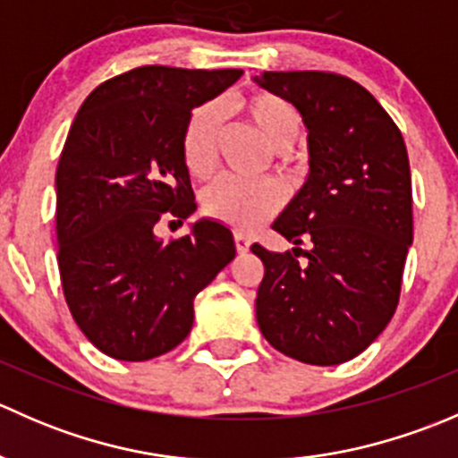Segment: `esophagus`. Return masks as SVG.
<instances>
[{
	"label": "esophagus",
	"mask_w": 458,
	"mask_h": 458,
	"mask_svg": "<svg viewBox=\"0 0 458 458\" xmlns=\"http://www.w3.org/2000/svg\"><path fill=\"white\" fill-rule=\"evenodd\" d=\"M234 246H237L239 255H246V252L250 250V239H248L246 234L237 233V234H234Z\"/></svg>",
	"instance_id": "34e87169"
}]
</instances>
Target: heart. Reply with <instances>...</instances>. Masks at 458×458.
Here are the masks:
<instances>
[{
	"instance_id": "b5f03b06",
	"label": "heart",
	"mask_w": 458,
	"mask_h": 458,
	"mask_svg": "<svg viewBox=\"0 0 458 458\" xmlns=\"http://www.w3.org/2000/svg\"><path fill=\"white\" fill-rule=\"evenodd\" d=\"M237 110L257 128L272 150L285 157L303 131L297 106L285 97L255 90L237 101ZM221 114L215 104H201L188 114L182 132V159L195 179H208L216 168ZM284 191L276 182H239L224 177L208 186L201 195V210L210 219L230 225L239 233L257 228L275 216L284 206Z\"/></svg>"
}]
</instances>
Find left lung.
I'll return each mask as SVG.
<instances>
[{"label":"left lung","instance_id":"8db88e82","mask_svg":"<svg viewBox=\"0 0 458 458\" xmlns=\"http://www.w3.org/2000/svg\"><path fill=\"white\" fill-rule=\"evenodd\" d=\"M255 81L297 106L310 152L306 183L272 224L297 248L252 246L266 270L259 330L285 357L336 366L361 354L399 306L412 243L408 150L390 114L350 77L290 71Z\"/></svg>","mask_w":458,"mask_h":458}]
</instances>
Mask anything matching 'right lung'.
Returning a JSON list of instances; mask_svg holds the SVG:
<instances>
[{
  "label": "right lung",
  "instance_id": "right-lung-1",
  "mask_svg": "<svg viewBox=\"0 0 458 458\" xmlns=\"http://www.w3.org/2000/svg\"><path fill=\"white\" fill-rule=\"evenodd\" d=\"M242 75L132 68L97 86L72 122L55 177L59 276L75 323L108 357L148 361L177 348L195 297L234 259L233 233L216 221L170 242L155 225L197 210L183 126Z\"/></svg>",
  "mask_w": 458,
  "mask_h": 458
}]
</instances>
